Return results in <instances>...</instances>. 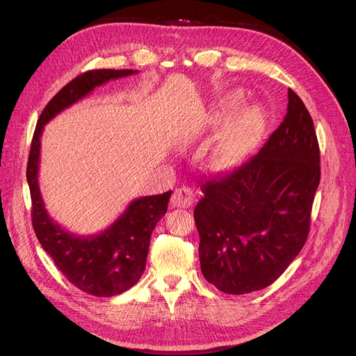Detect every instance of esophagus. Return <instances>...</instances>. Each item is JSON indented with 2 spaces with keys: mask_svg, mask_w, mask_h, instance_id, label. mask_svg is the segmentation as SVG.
I'll list each match as a JSON object with an SVG mask.
<instances>
[{
  "mask_svg": "<svg viewBox=\"0 0 356 356\" xmlns=\"http://www.w3.org/2000/svg\"><path fill=\"white\" fill-rule=\"evenodd\" d=\"M193 202H195L193 191L186 188V186L176 189L172 196V204L175 208H191Z\"/></svg>",
  "mask_w": 356,
  "mask_h": 356,
  "instance_id": "obj_1",
  "label": "esophagus"
}]
</instances>
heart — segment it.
Wrapping results in <instances>:
<instances>
[{"label":"heart","mask_w":356,"mask_h":356,"mask_svg":"<svg viewBox=\"0 0 356 356\" xmlns=\"http://www.w3.org/2000/svg\"><path fill=\"white\" fill-rule=\"evenodd\" d=\"M244 97L238 90H232L219 105L215 115L216 122L229 120L241 106ZM237 113V112H236ZM264 127V115L257 105L241 108L232 121L223 129L218 141L216 161L220 165H229L244 159L257 144Z\"/></svg>","instance_id":"1"}]
</instances>
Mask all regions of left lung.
Listing matches in <instances>:
<instances>
[{
    "label": "left lung",
    "mask_w": 356,
    "mask_h": 356,
    "mask_svg": "<svg viewBox=\"0 0 356 356\" xmlns=\"http://www.w3.org/2000/svg\"><path fill=\"white\" fill-rule=\"evenodd\" d=\"M319 181L313 120L289 89L287 114L258 154L202 186L193 215L203 277L228 294L273 284L305 245Z\"/></svg>",
    "instance_id": "obj_1"
}]
</instances>
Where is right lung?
I'll return each mask as SVG.
<instances>
[{"mask_svg":"<svg viewBox=\"0 0 356 356\" xmlns=\"http://www.w3.org/2000/svg\"><path fill=\"white\" fill-rule=\"evenodd\" d=\"M134 73L137 70L131 69L88 70L63 86L46 105L35 125L27 163L31 222L37 239L73 286L97 297L121 294L138 282L145 268L149 238L167 212L172 191L134 199L125 212L98 235H73L54 222L44 208L37 180L40 137L44 125L60 111L86 97L97 86Z\"/></svg>","mask_w":356,"mask_h":356,"instance_id":"obj_1","label":"right lung"}]
</instances>
